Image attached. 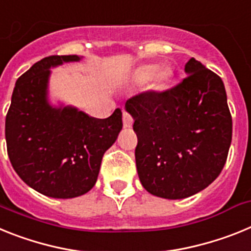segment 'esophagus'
I'll return each mask as SVG.
<instances>
[{"mask_svg":"<svg viewBox=\"0 0 251 251\" xmlns=\"http://www.w3.org/2000/svg\"><path fill=\"white\" fill-rule=\"evenodd\" d=\"M123 123L125 127H131L132 124H134V119H132V116L128 112H126V111H124L123 112Z\"/></svg>","mask_w":251,"mask_h":251,"instance_id":"1","label":"esophagus"}]
</instances>
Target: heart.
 <instances>
[{"label": "heart", "mask_w": 251, "mask_h": 251, "mask_svg": "<svg viewBox=\"0 0 251 251\" xmlns=\"http://www.w3.org/2000/svg\"><path fill=\"white\" fill-rule=\"evenodd\" d=\"M156 71H158V67L156 65H145L143 68L139 69V73H138V77L139 79L141 80H149L151 79L154 75H155ZM169 77V74L167 72H160L158 74V77H156V80H158V83H163L165 80L168 79Z\"/></svg>", "instance_id": "obj_1"}]
</instances>
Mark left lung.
<instances>
[{"instance_id":"8db88e82","label":"left lung","mask_w":251,"mask_h":251,"mask_svg":"<svg viewBox=\"0 0 251 251\" xmlns=\"http://www.w3.org/2000/svg\"><path fill=\"white\" fill-rule=\"evenodd\" d=\"M186 78L162 92L144 91L126 101L138 136L136 169L156 197L180 200L210 186L227 159L232 119L224 82L195 58Z\"/></svg>"}]
</instances>
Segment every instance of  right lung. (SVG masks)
<instances>
[{
    "label": "right lung",
    "mask_w": 251,
    "mask_h": 251,
    "mask_svg": "<svg viewBox=\"0 0 251 251\" xmlns=\"http://www.w3.org/2000/svg\"><path fill=\"white\" fill-rule=\"evenodd\" d=\"M74 60L79 56L51 55L35 63L17 79L6 115L7 154L15 172L53 198L78 197L92 188L104 151L123 128L120 108L107 119H93L48 103L49 68Z\"/></svg>",
    "instance_id": "1"
}]
</instances>
